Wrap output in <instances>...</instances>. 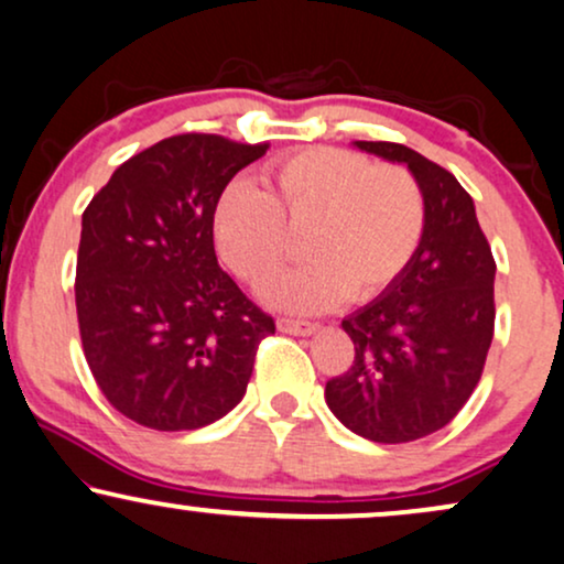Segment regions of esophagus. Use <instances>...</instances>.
I'll return each mask as SVG.
<instances>
[{"label":"esophagus","mask_w":564,"mask_h":564,"mask_svg":"<svg viewBox=\"0 0 564 564\" xmlns=\"http://www.w3.org/2000/svg\"><path fill=\"white\" fill-rule=\"evenodd\" d=\"M275 325H278V330H281V333H291V335H312L317 330V323H310V319L278 317Z\"/></svg>","instance_id":"obj_1"}]
</instances>
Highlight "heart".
Wrapping results in <instances>:
<instances>
[{
  "label": "heart",
  "instance_id": "b5f03b06",
  "mask_svg": "<svg viewBox=\"0 0 564 564\" xmlns=\"http://www.w3.org/2000/svg\"><path fill=\"white\" fill-rule=\"evenodd\" d=\"M426 197L401 163L346 148H306L262 171V189L231 182L213 208L218 254L249 286H262L296 252L310 262L268 289L289 312H323L340 299L380 296L422 245Z\"/></svg>",
  "mask_w": 564,
  "mask_h": 564
}]
</instances>
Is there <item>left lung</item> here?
<instances>
[{
  "label": "left lung",
  "mask_w": 564,
  "mask_h": 564,
  "mask_svg": "<svg viewBox=\"0 0 564 564\" xmlns=\"http://www.w3.org/2000/svg\"><path fill=\"white\" fill-rule=\"evenodd\" d=\"M422 182L426 229L409 268L344 319L354 365L325 401L361 437L401 445L451 424L481 380L495 335V258L474 199L447 169L401 142L356 140Z\"/></svg>",
  "instance_id": "1"
}]
</instances>
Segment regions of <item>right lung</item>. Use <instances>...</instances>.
Masks as SVG:
<instances>
[{
	"label": "right lung",
	"mask_w": 564,
	"mask_h": 564,
	"mask_svg": "<svg viewBox=\"0 0 564 564\" xmlns=\"http://www.w3.org/2000/svg\"><path fill=\"white\" fill-rule=\"evenodd\" d=\"M268 142L174 134L111 174L83 213L75 304L83 354L113 409L148 430L218 422L275 323L218 265L213 208Z\"/></svg>",
	"instance_id": "right-lung-1"
}]
</instances>
